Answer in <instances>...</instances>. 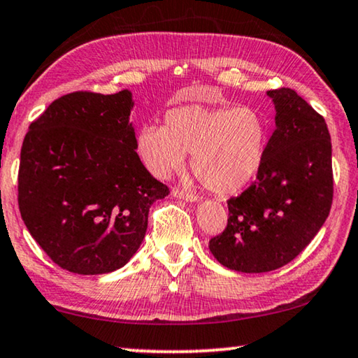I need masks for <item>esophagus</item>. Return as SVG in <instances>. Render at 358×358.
Wrapping results in <instances>:
<instances>
[{
    "instance_id": "esophagus-1",
    "label": "esophagus",
    "mask_w": 358,
    "mask_h": 358,
    "mask_svg": "<svg viewBox=\"0 0 358 358\" xmlns=\"http://www.w3.org/2000/svg\"><path fill=\"white\" fill-rule=\"evenodd\" d=\"M172 196L177 197V199H183L186 202H196L199 197H197L194 193H191V191H186V189H180V188H175L172 191Z\"/></svg>"
}]
</instances>
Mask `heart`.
I'll use <instances>...</instances> for the list:
<instances>
[{
    "mask_svg": "<svg viewBox=\"0 0 358 358\" xmlns=\"http://www.w3.org/2000/svg\"><path fill=\"white\" fill-rule=\"evenodd\" d=\"M270 140L268 120L250 106L186 104L170 109L165 125L138 130L136 149L156 177H167L193 154V170L207 189L233 194L262 169Z\"/></svg>",
    "mask_w": 358,
    "mask_h": 358,
    "instance_id": "obj_1",
    "label": "heart"
}]
</instances>
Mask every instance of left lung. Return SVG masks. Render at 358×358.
I'll return each instance as SVG.
<instances>
[{"mask_svg":"<svg viewBox=\"0 0 358 358\" xmlns=\"http://www.w3.org/2000/svg\"><path fill=\"white\" fill-rule=\"evenodd\" d=\"M275 131L262 169L243 194L228 201V225L210 239L218 262L264 273L296 259L328 218L333 202L331 138L327 122L294 90L266 92Z\"/></svg>","mask_w":358,"mask_h":358,"instance_id":"left-lung-1","label":"left lung"}]
</instances>
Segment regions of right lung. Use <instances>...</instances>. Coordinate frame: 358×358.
<instances>
[{
  "instance_id": "right-lung-1",
  "label": "right lung",
  "mask_w": 358,
  "mask_h": 358,
  "mask_svg": "<svg viewBox=\"0 0 358 358\" xmlns=\"http://www.w3.org/2000/svg\"><path fill=\"white\" fill-rule=\"evenodd\" d=\"M130 90L76 92L52 101L20 149L19 209L52 262L78 275L128 264L148 230V213L169 188L136 152Z\"/></svg>"
}]
</instances>
